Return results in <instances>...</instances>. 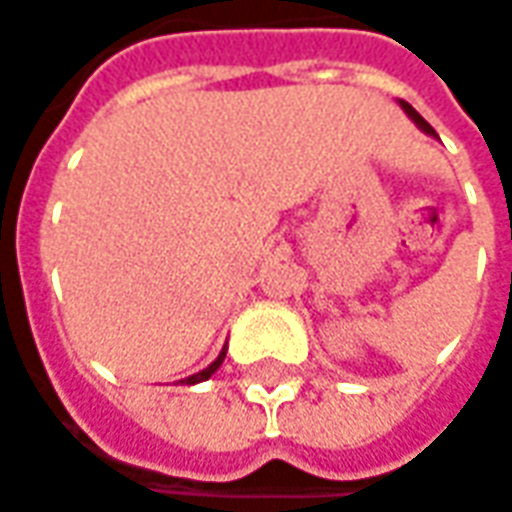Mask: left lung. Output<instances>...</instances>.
I'll return each instance as SVG.
<instances>
[{"mask_svg":"<svg viewBox=\"0 0 512 512\" xmlns=\"http://www.w3.org/2000/svg\"><path fill=\"white\" fill-rule=\"evenodd\" d=\"M400 109H403L406 115L412 117V123H415V126L421 129V132H426V135H432V138H438V135H435V129H432V126H429V123H426V120H423V117L418 115V112H415V109H412L409 103H403V100H400Z\"/></svg>","mask_w":512,"mask_h":512,"instance_id":"left-lung-1","label":"left lung"}]
</instances>
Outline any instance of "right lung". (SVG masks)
Masks as SVG:
<instances>
[{
    "mask_svg": "<svg viewBox=\"0 0 512 512\" xmlns=\"http://www.w3.org/2000/svg\"><path fill=\"white\" fill-rule=\"evenodd\" d=\"M224 354H227V351L221 348V354H218L216 360H213V363H210L207 369H201V371H198V374H190V377H187V380H181V383H190V386H192V383H201V380L213 377V374H216V371H218V366L224 363Z\"/></svg>",
    "mask_w": 512,
    "mask_h": 512,
    "instance_id": "right-lung-1",
    "label": "right lung"
}]
</instances>
